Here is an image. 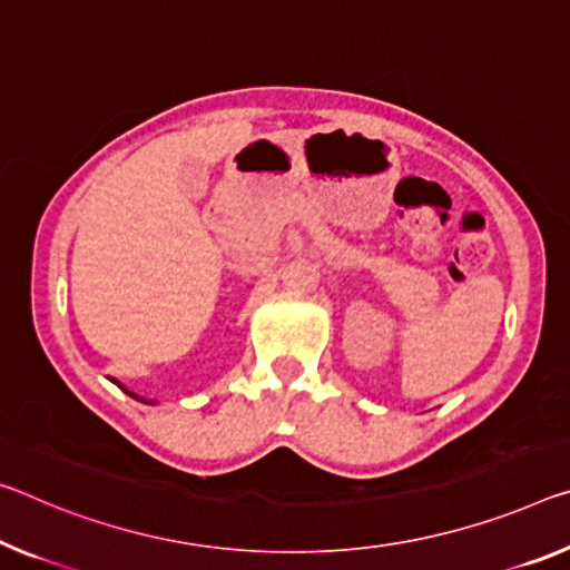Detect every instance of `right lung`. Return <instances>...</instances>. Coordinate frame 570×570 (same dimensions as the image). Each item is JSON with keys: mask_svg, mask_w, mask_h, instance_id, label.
Segmentation results:
<instances>
[{"mask_svg": "<svg viewBox=\"0 0 570 570\" xmlns=\"http://www.w3.org/2000/svg\"><path fill=\"white\" fill-rule=\"evenodd\" d=\"M114 383H116V381H114ZM116 385H119V387H121V391H124V393H129V395H131V399H137V401H141V403H155V401H147V399H139V395H137V393H131V391H126V387H124V385H121V383H116Z\"/></svg>", "mask_w": 570, "mask_h": 570, "instance_id": "right-lung-1", "label": "right lung"}]
</instances>
